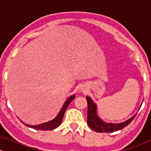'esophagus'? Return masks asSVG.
<instances>
[{
    "label": "esophagus",
    "mask_w": 151,
    "mask_h": 151,
    "mask_svg": "<svg viewBox=\"0 0 151 151\" xmlns=\"http://www.w3.org/2000/svg\"><path fill=\"white\" fill-rule=\"evenodd\" d=\"M87 91V86L86 85H83L80 86V91L82 92H86Z\"/></svg>",
    "instance_id": "34e87169"
}]
</instances>
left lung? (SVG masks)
Returning a JSON list of instances; mask_svg holds the SVG:
<instances>
[{
	"instance_id": "left-lung-1",
	"label": "left lung",
	"mask_w": 151,
	"mask_h": 151,
	"mask_svg": "<svg viewBox=\"0 0 151 151\" xmlns=\"http://www.w3.org/2000/svg\"><path fill=\"white\" fill-rule=\"evenodd\" d=\"M88 104V112H87V124L91 129L98 133H112L122 129L127 126L136 117V113L130 118L122 123H106L98 116L97 112V105L90 97H86ZM141 104V106H142ZM140 106V107H141ZM139 107V109H140Z\"/></svg>"
}]
</instances>
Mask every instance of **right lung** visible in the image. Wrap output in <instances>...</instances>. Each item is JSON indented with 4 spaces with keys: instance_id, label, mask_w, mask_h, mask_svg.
<instances>
[{
    "instance_id": "add662e5",
    "label": "right lung",
    "mask_w": 151,
    "mask_h": 151,
    "mask_svg": "<svg viewBox=\"0 0 151 151\" xmlns=\"http://www.w3.org/2000/svg\"><path fill=\"white\" fill-rule=\"evenodd\" d=\"M74 98H75V95H71V96L69 97V98L66 100L65 102L64 103L63 107L61 108V109L60 110L59 113L57 114V115H56L53 119H52V120L47 122H45V123L39 124L37 125H29L26 124L24 123L23 124L26 125L27 127H28L33 128V129H40V130H51V129H56V127H58L62 124L63 116H64L65 112L66 109H67V107L68 106L70 103L73 101V99H74Z\"/></svg>"
}]
</instances>
